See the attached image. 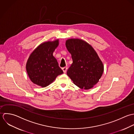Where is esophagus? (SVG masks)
I'll return each instance as SVG.
<instances>
[{"label":"esophagus","instance_id":"obj_1","mask_svg":"<svg viewBox=\"0 0 134 134\" xmlns=\"http://www.w3.org/2000/svg\"><path fill=\"white\" fill-rule=\"evenodd\" d=\"M67 69H68L67 67H64V68H62V69H63V71H64V72L65 74L67 70Z\"/></svg>","mask_w":134,"mask_h":134}]
</instances>
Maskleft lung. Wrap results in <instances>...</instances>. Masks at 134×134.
Segmentation results:
<instances>
[{
	"mask_svg": "<svg viewBox=\"0 0 134 134\" xmlns=\"http://www.w3.org/2000/svg\"><path fill=\"white\" fill-rule=\"evenodd\" d=\"M66 46L73 61L67 75L81 88H92L104 71L103 64L97 54L91 45L79 39L67 40Z\"/></svg>",
	"mask_w": 134,
	"mask_h": 134,
	"instance_id": "obj_1",
	"label": "left lung"
}]
</instances>
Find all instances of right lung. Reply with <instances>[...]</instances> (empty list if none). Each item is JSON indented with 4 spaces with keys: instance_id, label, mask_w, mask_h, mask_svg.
<instances>
[{
    "instance_id": "1",
    "label": "right lung",
    "mask_w": 134,
    "mask_h": 134,
    "mask_svg": "<svg viewBox=\"0 0 134 134\" xmlns=\"http://www.w3.org/2000/svg\"><path fill=\"white\" fill-rule=\"evenodd\" d=\"M58 40L39 45L29 56L26 64L27 74L31 81L41 87H46L63 73L53 55Z\"/></svg>"
}]
</instances>
